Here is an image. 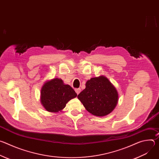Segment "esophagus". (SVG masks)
Masks as SVG:
<instances>
[{"label": "esophagus", "mask_w": 159, "mask_h": 159, "mask_svg": "<svg viewBox=\"0 0 159 159\" xmlns=\"http://www.w3.org/2000/svg\"><path fill=\"white\" fill-rule=\"evenodd\" d=\"M80 88H77V89H75V93L77 94H79L80 93Z\"/></svg>", "instance_id": "34e87169"}]
</instances>
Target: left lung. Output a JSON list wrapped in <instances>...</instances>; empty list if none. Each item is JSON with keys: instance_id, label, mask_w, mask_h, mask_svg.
I'll list each match as a JSON object with an SVG mask.
<instances>
[{"instance_id": "8db88e82", "label": "left lung", "mask_w": 159, "mask_h": 159, "mask_svg": "<svg viewBox=\"0 0 159 159\" xmlns=\"http://www.w3.org/2000/svg\"><path fill=\"white\" fill-rule=\"evenodd\" d=\"M85 86L77 98L90 113L104 116L115 108L118 101V92L106 77L91 78Z\"/></svg>"}]
</instances>
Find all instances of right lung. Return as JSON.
Wrapping results in <instances>:
<instances>
[{
  "label": "right lung",
  "instance_id": "1",
  "mask_svg": "<svg viewBox=\"0 0 159 159\" xmlns=\"http://www.w3.org/2000/svg\"><path fill=\"white\" fill-rule=\"evenodd\" d=\"M77 96L69 85L64 84L62 80L56 78L43 85L41 90V101L46 110L57 112L62 110L68 102Z\"/></svg>",
  "mask_w": 159,
  "mask_h": 159
}]
</instances>
